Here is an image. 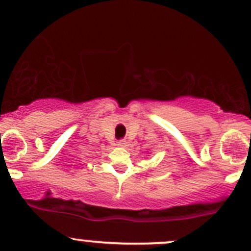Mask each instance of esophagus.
Returning a JSON list of instances; mask_svg holds the SVG:
<instances>
[{"label":"esophagus","mask_w":251,"mask_h":251,"mask_svg":"<svg viewBox=\"0 0 251 251\" xmlns=\"http://www.w3.org/2000/svg\"><path fill=\"white\" fill-rule=\"evenodd\" d=\"M126 140H120L119 142H117V146L119 147H122V148H125V147H126Z\"/></svg>","instance_id":"obj_1"}]
</instances>
